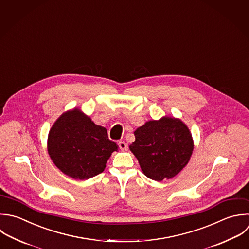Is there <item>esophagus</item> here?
Here are the masks:
<instances>
[{"label": "esophagus", "mask_w": 249, "mask_h": 249, "mask_svg": "<svg viewBox=\"0 0 249 249\" xmlns=\"http://www.w3.org/2000/svg\"><path fill=\"white\" fill-rule=\"evenodd\" d=\"M118 146L121 150H127V148H128V144L124 141H119L118 142Z\"/></svg>", "instance_id": "34e87169"}]
</instances>
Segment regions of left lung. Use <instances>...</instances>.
I'll return each mask as SVG.
<instances>
[{
	"instance_id": "obj_1",
	"label": "left lung",
	"mask_w": 249,
	"mask_h": 249,
	"mask_svg": "<svg viewBox=\"0 0 249 249\" xmlns=\"http://www.w3.org/2000/svg\"><path fill=\"white\" fill-rule=\"evenodd\" d=\"M134 134L136 141L130 149L150 179L162 181L174 178L192 155V136L178 119L164 117L159 121H148Z\"/></svg>"
}]
</instances>
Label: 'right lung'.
I'll use <instances>...</instances> for the list:
<instances>
[{"label": "right lung", "instance_id": "right-lung-1", "mask_svg": "<svg viewBox=\"0 0 249 249\" xmlns=\"http://www.w3.org/2000/svg\"><path fill=\"white\" fill-rule=\"evenodd\" d=\"M47 145L53 163L74 179H88L103 173L107 159L118 149L107 129L79 109L58 118L49 132Z\"/></svg>", "mask_w": 249, "mask_h": 249}]
</instances>
